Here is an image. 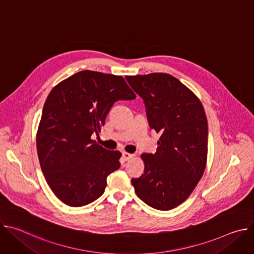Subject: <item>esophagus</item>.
<instances>
[{
    "mask_svg": "<svg viewBox=\"0 0 254 254\" xmlns=\"http://www.w3.org/2000/svg\"><path fill=\"white\" fill-rule=\"evenodd\" d=\"M123 158H124L126 161H128V160H130L131 158H133V155H132V154H129V153H127V152H124V153H123Z\"/></svg>",
    "mask_w": 254,
    "mask_h": 254,
    "instance_id": "34e87169",
    "label": "esophagus"
}]
</instances>
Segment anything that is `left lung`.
<instances>
[{"mask_svg": "<svg viewBox=\"0 0 254 254\" xmlns=\"http://www.w3.org/2000/svg\"><path fill=\"white\" fill-rule=\"evenodd\" d=\"M144 102L151 128L161 133L155 154H142L143 174L131 179L137 197L158 210L183 203L203 176L208 123L199 98L167 73L127 76Z\"/></svg>", "mask_w": 254, "mask_h": 254, "instance_id": "1", "label": "left lung"}]
</instances>
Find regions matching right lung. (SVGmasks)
Here are the masks:
<instances>
[{"mask_svg": "<svg viewBox=\"0 0 254 254\" xmlns=\"http://www.w3.org/2000/svg\"><path fill=\"white\" fill-rule=\"evenodd\" d=\"M135 94L122 76L83 70L58 83L49 93L37 131L42 172L55 196L71 207L99 198L106 178L121 167L119 151L95 140L118 100Z\"/></svg>", "mask_w": 254, "mask_h": 254, "instance_id": "1", "label": "right lung"}]
</instances>
